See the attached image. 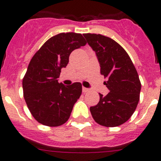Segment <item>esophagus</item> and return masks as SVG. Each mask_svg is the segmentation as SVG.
Wrapping results in <instances>:
<instances>
[{"label":"esophagus","mask_w":161,"mask_h":161,"mask_svg":"<svg viewBox=\"0 0 161 161\" xmlns=\"http://www.w3.org/2000/svg\"><path fill=\"white\" fill-rule=\"evenodd\" d=\"M89 89H87V88L85 87H83L82 88V91H83V93H87V92H89Z\"/></svg>","instance_id":"1"}]
</instances>
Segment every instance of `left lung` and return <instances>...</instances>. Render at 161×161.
<instances>
[{
    "label": "left lung",
    "instance_id": "1",
    "mask_svg": "<svg viewBox=\"0 0 161 161\" xmlns=\"http://www.w3.org/2000/svg\"><path fill=\"white\" fill-rule=\"evenodd\" d=\"M88 44L96 53L101 74L106 78L104 85L109 90L106 96L91 106L90 112L96 123L106 127L120 126L128 120L139 101L141 83L128 54L109 37L84 34Z\"/></svg>",
    "mask_w": 161,
    "mask_h": 161
}]
</instances>
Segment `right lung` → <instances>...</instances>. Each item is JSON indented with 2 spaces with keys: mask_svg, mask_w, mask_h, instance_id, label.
Here are the masks:
<instances>
[{
  "mask_svg": "<svg viewBox=\"0 0 161 161\" xmlns=\"http://www.w3.org/2000/svg\"><path fill=\"white\" fill-rule=\"evenodd\" d=\"M85 44L81 34L60 33L49 38L31 59L22 80L23 96L31 114L41 124L59 126L70 117L82 85L79 82L64 85L58 78L71 52Z\"/></svg>",
  "mask_w": 161,
  "mask_h": 161,
  "instance_id": "add662e5",
  "label": "right lung"
}]
</instances>
